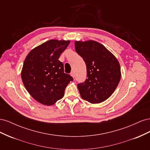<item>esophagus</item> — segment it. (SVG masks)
<instances>
[{
    "label": "esophagus",
    "mask_w": 150,
    "mask_h": 150,
    "mask_svg": "<svg viewBox=\"0 0 150 150\" xmlns=\"http://www.w3.org/2000/svg\"><path fill=\"white\" fill-rule=\"evenodd\" d=\"M70 74H71V76L72 77V78H74V77H75V76H74V72L73 71L71 72Z\"/></svg>",
    "instance_id": "obj_1"
}]
</instances>
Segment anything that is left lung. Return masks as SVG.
Listing matches in <instances>:
<instances>
[{
    "mask_svg": "<svg viewBox=\"0 0 150 150\" xmlns=\"http://www.w3.org/2000/svg\"><path fill=\"white\" fill-rule=\"evenodd\" d=\"M75 49L83 57L87 69V78L78 84L81 98L93 104L106 100L121 79L118 61L103 45L94 40L76 41Z\"/></svg>",
    "mask_w": 150,
    "mask_h": 150,
    "instance_id": "8db88e82",
    "label": "left lung"
}]
</instances>
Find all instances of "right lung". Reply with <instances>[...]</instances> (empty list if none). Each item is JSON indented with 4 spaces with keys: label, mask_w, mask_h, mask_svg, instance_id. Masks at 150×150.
<instances>
[{
    "label": "right lung",
    "mask_w": 150,
    "mask_h": 150,
    "mask_svg": "<svg viewBox=\"0 0 150 150\" xmlns=\"http://www.w3.org/2000/svg\"><path fill=\"white\" fill-rule=\"evenodd\" d=\"M69 43L49 40L32 50L24 62L22 82L31 96L44 105H52L62 98L67 85L73 81L58 60Z\"/></svg>",
    "instance_id": "1"
}]
</instances>
